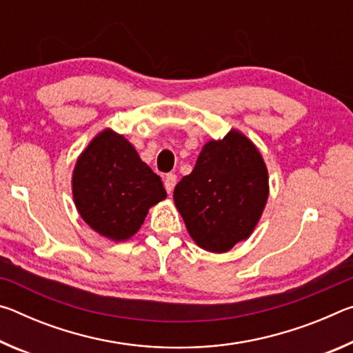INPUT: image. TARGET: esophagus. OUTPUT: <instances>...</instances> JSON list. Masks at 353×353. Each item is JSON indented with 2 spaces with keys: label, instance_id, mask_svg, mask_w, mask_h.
Here are the masks:
<instances>
[{
  "label": "esophagus",
  "instance_id": "obj_1",
  "mask_svg": "<svg viewBox=\"0 0 353 353\" xmlns=\"http://www.w3.org/2000/svg\"><path fill=\"white\" fill-rule=\"evenodd\" d=\"M176 174H166L165 176V182H163V185H165V190L168 191V194H171L172 193V190H174V185H176Z\"/></svg>",
  "mask_w": 353,
  "mask_h": 353
}]
</instances>
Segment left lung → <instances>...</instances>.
<instances>
[{
  "instance_id": "left-lung-1",
  "label": "left lung",
  "mask_w": 353,
  "mask_h": 353,
  "mask_svg": "<svg viewBox=\"0 0 353 353\" xmlns=\"http://www.w3.org/2000/svg\"><path fill=\"white\" fill-rule=\"evenodd\" d=\"M270 177L261 154L240 130L207 141L191 174L174 188L190 236L208 252L248 240L265 210Z\"/></svg>"
}]
</instances>
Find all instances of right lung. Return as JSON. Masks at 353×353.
<instances>
[{
    "label": "right lung",
    "mask_w": 353,
    "mask_h": 353,
    "mask_svg": "<svg viewBox=\"0 0 353 353\" xmlns=\"http://www.w3.org/2000/svg\"><path fill=\"white\" fill-rule=\"evenodd\" d=\"M71 187L82 219L112 241L134 236L149 208L166 198L162 179L112 129H104L83 149Z\"/></svg>",
    "instance_id": "right-lung-1"
}]
</instances>
